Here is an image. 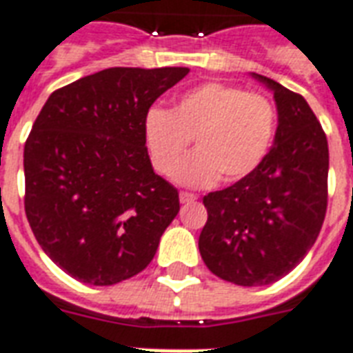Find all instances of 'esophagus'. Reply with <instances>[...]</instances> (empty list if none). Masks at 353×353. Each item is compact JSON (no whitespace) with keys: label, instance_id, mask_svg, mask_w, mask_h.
<instances>
[{"label":"esophagus","instance_id":"34e87169","mask_svg":"<svg viewBox=\"0 0 353 353\" xmlns=\"http://www.w3.org/2000/svg\"><path fill=\"white\" fill-rule=\"evenodd\" d=\"M196 200V194H192V192H179V202L181 203H190Z\"/></svg>","mask_w":353,"mask_h":353}]
</instances>
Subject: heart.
I'll use <instances>...</instances> for the list:
<instances>
[{
    "label": "heart",
    "mask_w": 353,
    "mask_h": 353,
    "mask_svg": "<svg viewBox=\"0 0 353 353\" xmlns=\"http://www.w3.org/2000/svg\"><path fill=\"white\" fill-rule=\"evenodd\" d=\"M276 125V106L268 95L205 82L179 95L172 112H148L145 143L157 172L170 177L192 139L195 153L177 170V179L210 187L219 177L234 183L254 172L275 142Z\"/></svg>",
    "instance_id": "obj_1"
}]
</instances>
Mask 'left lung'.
Returning a JSON list of instances; mask_svg holds the SVG:
<instances>
[{
    "label": "left lung",
    "mask_w": 353,
    "mask_h": 353,
    "mask_svg": "<svg viewBox=\"0 0 353 353\" xmlns=\"http://www.w3.org/2000/svg\"><path fill=\"white\" fill-rule=\"evenodd\" d=\"M275 145L249 176L203 196L208 223L198 247L211 273L239 286H263L288 275L322 230L327 210L330 150L307 101L275 80Z\"/></svg>",
    "instance_id": "8db88e82"
}]
</instances>
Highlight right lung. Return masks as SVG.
Returning a JSON list of instances; mask_svg holds the SVG:
<instances>
[{
    "mask_svg": "<svg viewBox=\"0 0 353 353\" xmlns=\"http://www.w3.org/2000/svg\"><path fill=\"white\" fill-rule=\"evenodd\" d=\"M185 67H114L48 97L23 148L35 239L80 283L110 286L153 260L179 192L151 168L145 116Z\"/></svg>",
    "mask_w": 353,
    "mask_h": 353,
    "instance_id": "add662e5",
    "label": "right lung"
}]
</instances>
